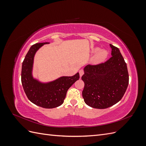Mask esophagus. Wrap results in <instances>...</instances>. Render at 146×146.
Here are the masks:
<instances>
[{"mask_svg":"<svg viewBox=\"0 0 146 146\" xmlns=\"http://www.w3.org/2000/svg\"><path fill=\"white\" fill-rule=\"evenodd\" d=\"M83 74H84V71H83V70L82 69L79 70V74H80V77L83 76Z\"/></svg>","mask_w":146,"mask_h":146,"instance_id":"obj_1","label":"esophagus"}]
</instances>
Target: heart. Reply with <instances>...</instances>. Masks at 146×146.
<instances>
[{"instance_id":"heart-1","label":"heart","mask_w":146,"mask_h":146,"mask_svg":"<svg viewBox=\"0 0 146 146\" xmlns=\"http://www.w3.org/2000/svg\"><path fill=\"white\" fill-rule=\"evenodd\" d=\"M92 54H95L92 58V61L95 64L102 63L107 59L108 52L105 49H100L99 47H94L91 50Z\"/></svg>"}]
</instances>
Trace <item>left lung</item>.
<instances>
[{"label":"left lung","instance_id":"left-lung-1","mask_svg":"<svg viewBox=\"0 0 146 146\" xmlns=\"http://www.w3.org/2000/svg\"><path fill=\"white\" fill-rule=\"evenodd\" d=\"M111 57L104 63L86 65L82 80V91L86 105L98 109L111 107L120 101L129 85V73L119 48L110 44Z\"/></svg>","mask_w":146,"mask_h":146}]
</instances>
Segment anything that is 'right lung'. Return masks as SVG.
Here are the masks:
<instances>
[{
  "mask_svg": "<svg viewBox=\"0 0 146 146\" xmlns=\"http://www.w3.org/2000/svg\"><path fill=\"white\" fill-rule=\"evenodd\" d=\"M48 44L49 42L36 43L31 46L22 65L21 82L26 96L33 104L44 108H54L63 104L69 88L80 76L77 72L73 76H61L47 82L34 77L35 55L42 46Z\"/></svg>",
  "mask_w": 146,
  "mask_h": 146,
  "instance_id": "add662e5",
  "label": "right lung"
}]
</instances>
